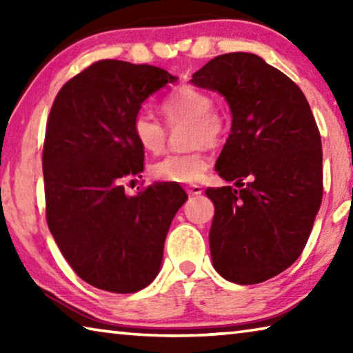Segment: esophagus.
<instances>
[{
    "label": "esophagus",
    "mask_w": 353,
    "mask_h": 353,
    "mask_svg": "<svg viewBox=\"0 0 353 353\" xmlns=\"http://www.w3.org/2000/svg\"><path fill=\"white\" fill-rule=\"evenodd\" d=\"M185 191H187L190 196H199L204 190H202L201 185H188V187H185Z\"/></svg>",
    "instance_id": "esophagus-1"
}]
</instances>
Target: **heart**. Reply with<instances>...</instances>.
<instances>
[{
	"instance_id": "obj_1",
	"label": "heart",
	"mask_w": 353,
	"mask_h": 353,
	"mask_svg": "<svg viewBox=\"0 0 353 353\" xmlns=\"http://www.w3.org/2000/svg\"><path fill=\"white\" fill-rule=\"evenodd\" d=\"M162 110L170 124L188 123V152L166 155L152 165V174L160 181L191 183L199 181L210 165L206 145H214L227 129L225 112L213 107V99L199 88L183 87L163 101ZM132 134L137 143L148 152L157 154L166 143V129L151 112L140 110L132 119Z\"/></svg>"
}]
</instances>
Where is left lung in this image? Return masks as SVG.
Here are the masks:
<instances>
[{"instance_id": "obj_1", "label": "left lung", "mask_w": 353, "mask_h": 353, "mask_svg": "<svg viewBox=\"0 0 353 353\" xmlns=\"http://www.w3.org/2000/svg\"><path fill=\"white\" fill-rule=\"evenodd\" d=\"M190 82L218 92L232 112L214 170L240 190L205 191L214 205L213 268L234 283L265 282L299 259L321 207L322 146L312 109L288 76L250 52L214 57Z\"/></svg>"}]
</instances>
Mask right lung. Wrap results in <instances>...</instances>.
Listing matches in <instances>:
<instances>
[{"label": "right lung", "mask_w": 353, "mask_h": 353, "mask_svg": "<svg viewBox=\"0 0 353 353\" xmlns=\"http://www.w3.org/2000/svg\"><path fill=\"white\" fill-rule=\"evenodd\" d=\"M176 76L152 65L99 61L61 88L43 146L46 221L65 260L94 288L129 294L162 268L165 238L187 201L176 185L128 196L123 182L143 171L132 134L141 104Z\"/></svg>", "instance_id": "1"}]
</instances>
